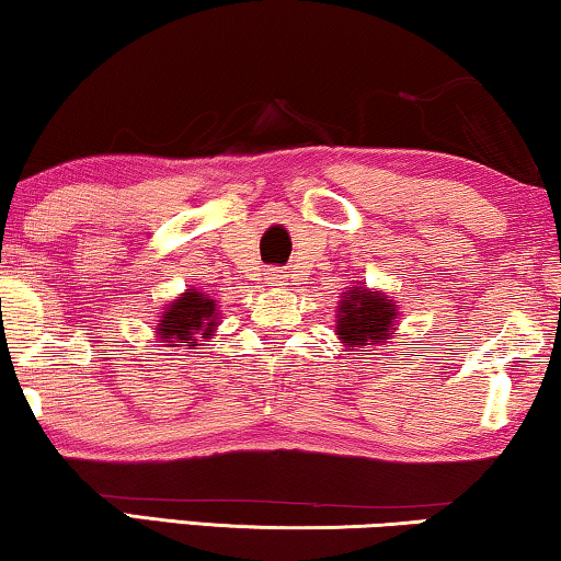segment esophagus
Here are the masks:
<instances>
[{
  "label": "esophagus",
  "instance_id": "obj_1",
  "mask_svg": "<svg viewBox=\"0 0 561 561\" xmlns=\"http://www.w3.org/2000/svg\"><path fill=\"white\" fill-rule=\"evenodd\" d=\"M265 280L271 283V286H286L288 275H286V271H280V267H271V271L265 273Z\"/></svg>",
  "mask_w": 561,
  "mask_h": 561
}]
</instances>
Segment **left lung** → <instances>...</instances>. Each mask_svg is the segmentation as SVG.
Listing matches in <instances>:
<instances>
[{
    "label": "left lung",
    "instance_id": "obj_1",
    "mask_svg": "<svg viewBox=\"0 0 561 561\" xmlns=\"http://www.w3.org/2000/svg\"><path fill=\"white\" fill-rule=\"evenodd\" d=\"M398 309L390 296L365 286H355L342 296L340 311H336V334L344 347H365L382 344L390 340L396 329Z\"/></svg>",
    "mask_w": 561,
    "mask_h": 561
}]
</instances>
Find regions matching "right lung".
<instances>
[{
	"label": "right lung",
	"mask_w": 561,
	"mask_h": 561,
	"mask_svg": "<svg viewBox=\"0 0 561 561\" xmlns=\"http://www.w3.org/2000/svg\"><path fill=\"white\" fill-rule=\"evenodd\" d=\"M219 324V306L209 294L198 288H186L175 301L165 306L158 324L160 342L168 347L196 350L198 340H211Z\"/></svg>",
	"instance_id": "add662e5"
}]
</instances>
